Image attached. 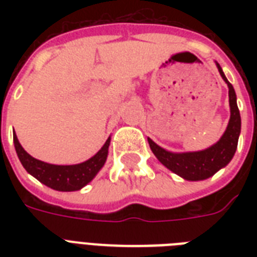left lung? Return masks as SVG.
I'll use <instances>...</instances> for the list:
<instances>
[{"mask_svg":"<svg viewBox=\"0 0 257 257\" xmlns=\"http://www.w3.org/2000/svg\"><path fill=\"white\" fill-rule=\"evenodd\" d=\"M217 69L229 89L228 94H229V106H231V118H229L227 131L224 132L223 137L215 145H212L211 148L200 151V152L188 153L168 152L155 144L151 139H148L149 147L161 164H164L167 168L175 172L176 175L181 176L185 180H191V181L205 180L215 175L216 172L225 167L232 160L237 148L241 120H240L239 108L236 104L235 89L225 78L219 64H217Z\"/></svg>","mask_w":257,"mask_h":257,"instance_id":"8db88e82","label":"left lung"}]
</instances>
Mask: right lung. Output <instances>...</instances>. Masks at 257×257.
Segmentation results:
<instances>
[{
  "label": "right lung",
  "instance_id": "add662e5",
  "mask_svg": "<svg viewBox=\"0 0 257 257\" xmlns=\"http://www.w3.org/2000/svg\"><path fill=\"white\" fill-rule=\"evenodd\" d=\"M14 148L17 152V156L24 165L26 172L34 176L38 181L45 184L46 187L61 192L78 191L82 187H85L89 181H92L93 177L97 175V172L102 168V165L106 161L108 156V148L110 139L106 140L104 147L98 152L89 159L85 163L76 165H53L40 161L34 159L22 148L18 143L17 136H13Z\"/></svg>",
  "mask_w": 257,
  "mask_h": 257
}]
</instances>
